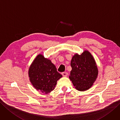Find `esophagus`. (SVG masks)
Listing matches in <instances>:
<instances>
[{
  "label": "esophagus",
  "mask_w": 120,
  "mask_h": 120,
  "mask_svg": "<svg viewBox=\"0 0 120 120\" xmlns=\"http://www.w3.org/2000/svg\"><path fill=\"white\" fill-rule=\"evenodd\" d=\"M62 76H63V77H67V76H68V73H67V72H63L62 73Z\"/></svg>",
  "instance_id": "1"
}]
</instances>
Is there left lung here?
Masks as SVG:
<instances>
[{"mask_svg": "<svg viewBox=\"0 0 120 120\" xmlns=\"http://www.w3.org/2000/svg\"><path fill=\"white\" fill-rule=\"evenodd\" d=\"M69 79L75 88L84 91L90 88L98 76V70L91 53L85 50L81 55L76 53L72 57Z\"/></svg>", "mask_w": 120, "mask_h": 120, "instance_id": "left-lung-1", "label": "left lung"}]
</instances>
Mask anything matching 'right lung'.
I'll return each mask as SVG.
<instances>
[{
    "instance_id": "right-lung-1",
    "label": "right lung",
    "mask_w": 120,
    "mask_h": 120,
    "mask_svg": "<svg viewBox=\"0 0 120 120\" xmlns=\"http://www.w3.org/2000/svg\"><path fill=\"white\" fill-rule=\"evenodd\" d=\"M29 79L38 90L47 94L54 90L57 81L62 76L57 71L51 61L39 54L30 65L28 71Z\"/></svg>"
}]
</instances>
